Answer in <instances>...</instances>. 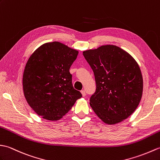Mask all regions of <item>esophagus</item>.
<instances>
[{
	"label": "esophagus",
	"mask_w": 160,
	"mask_h": 160,
	"mask_svg": "<svg viewBox=\"0 0 160 160\" xmlns=\"http://www.w3.org/2000/svg\"><path fill=\"white\" fill-rule=\"evenodd\" d=\"M81 94H82V96L83 97H86V91L85 90H81Z\"/></svg>",
	"instance_id": "34e87169"
}]
</instances>
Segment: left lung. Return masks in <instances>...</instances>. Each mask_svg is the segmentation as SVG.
<instances>
[{
  "label": "left lung",
  "mask_w": 160,
  "mask_h": 160,
  "mask_svg": "<svg viewBox=\"0 0 160 160\" xmlns=\"http://www.w3.org/2000/svg\"><path fill=\"white\" fill-rule=\"evenodd\" d=\"M94 72L97 88L90 105L108 125L127 118L139 105L143 79L136 60L115 45H103L83 52Z\"/></svg>",
  "instance_id": "left-lung-1"
}]
</instances>
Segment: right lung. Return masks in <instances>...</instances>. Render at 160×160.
I'll return each instance as SVG.
<instances>
[{
	"label": "right lung",
	"mask_w": 160,
	"mask_h": 160,
	"mask_svg": "<svg viewBox=\"0 0 160 160\" xmlns=\"http://www.w3.org/2000/svg\"><path fill=\"white\" fill-rule=\"evenodd\" d=\"M78 53L61 42H52L40 46L28 59L22 77L24 95L38 116L58 120L82 97L74 89L69 71Z\"/></svg>",
	"instance_id": "add662e5"
}]
</instances>
